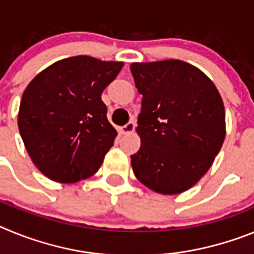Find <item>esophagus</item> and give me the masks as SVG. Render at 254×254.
Returning <instances> with one entry per match:
<instances>
[{
    "instance_id": "34e87169",
    "label": "esophagus",
    "mask_w": 254,
    "mask_h": 254,
    "mask_svg": "<svg viewBox=\"0 0 254 254\" xmlns=\"http://www.w3.org/2000/svg\"><path fill=\"white\" fill-rule=\"evenodd\" d=\"M134 127H136V123H134L133 121H129L127 125L123 126L122 128H121V131H122V133H125V134L131 133V132L134 131Z\"/></svg>"
}]
</instances>
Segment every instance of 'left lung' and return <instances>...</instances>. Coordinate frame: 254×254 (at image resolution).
<instances>
[{
    "label": "left lung",
    "instance_id": "1",
    "mask_svg": "<svg viewBox=\"0 0 254 254\" xmlns=\"http://www.w3.org/2000/svg\"><path fill=\"white\" fill-rule=\"evenodd\" d=\"M131 72L142 94L134 176L158 193H182L205 176L223 146V99L201 69L183 61L134 62Z\"/></svg>",
    "mask_w": 254,
    "mask_h": 254
}]
</instances>
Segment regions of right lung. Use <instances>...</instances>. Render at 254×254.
Returning a JSON list of instances; mask_svg holds the SVG:
<instances>
[{"label": "right lung", "instance_id": "obj_1", "mask_svg": "<svg viewBox=\"0 0 254 254\" xmlns=\"http://www.w3.org/2000/svg\"><path fill=\"white\" fill-rule=\"evenodd\" d=\"M122 67L123 62L76 56L55 62L26 86L17 126L47 178L75 183L99 170L117 136L100 95Z\"/></svg>", "mask_w": 254, "mask_h": 254}]
</instances>
